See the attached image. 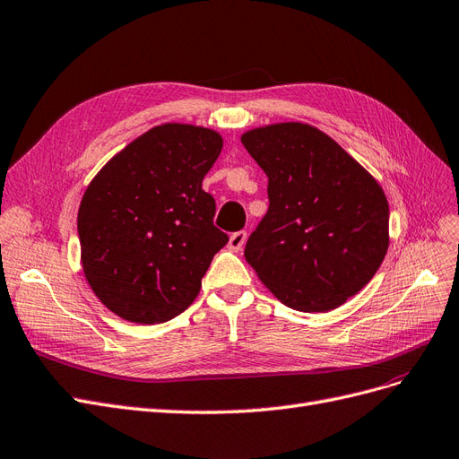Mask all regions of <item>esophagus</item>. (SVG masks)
Here are the masks:
<instances>
[{
    "label": "esophagus",
    "mask_w": 459,
    "mask_h": 459,
    "mask_svg": "<svg viewBox=\"0 0 459 459\" xmlns=\"http://www.w3.org/2000/svg\"><path fill=\"white\" fill-rule=\"evenodd\" d=\"M247 240V232L246 230H238V232H232L230 238H229V247L234 251H240L244 247Z\"/></svg>",
    "instance_id": "1"
}]
</instances>
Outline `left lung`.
I'll list each match as a JSON object with an SVG mask.
<instances>
[{
  "instance_id": "left-lung-1",
  "label": "left lung",
  "mask_w": 459,
  "mask_h": 459,
  "mask_svg": "<svg viewBox=\"0 0 459 459\" xmlns=\"http://www.w3.org/2000/svg\"><path fill=\"white\" fill-rule=\"evenodd\" d=\"M242 144L269 177V210L244 257L290 308L326 313L359 293L389 246L381 186L326 133L307 124L247 131Z\"/></svg>"
}]
</instances>
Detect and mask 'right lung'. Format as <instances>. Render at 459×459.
<instances>
[{
	"label": "right lung",
	"instance_id": "obj_1",
	"mask_svg": "<svg viewBox=\"0 0 459 459\" xmlns=\"http://www.w3.org/2000/svg\"><path fill=\"white\" fill-rule=\"evenodd\" d=\"M223 149L219 133L158 126L127 144L87 186L78 212L87 282L112 313L137 324L181 315L229 236L202 188Z\"/></svg>",
	"mask_w": 459,
	"mask_h": 459
}]
</instances>
